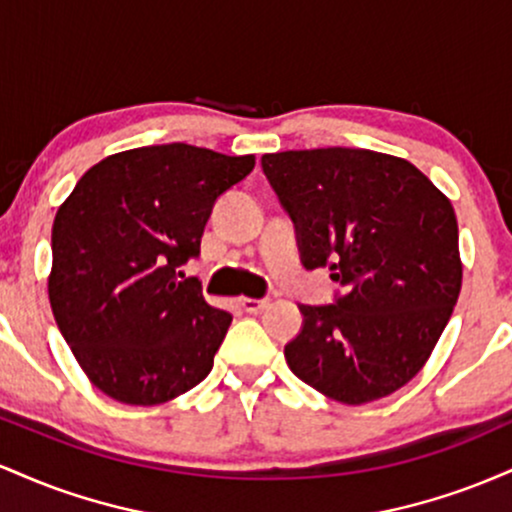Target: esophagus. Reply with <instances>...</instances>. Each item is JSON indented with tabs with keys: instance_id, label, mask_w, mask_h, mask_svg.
Here are the masks:
<instances>
[{
	"instance_id": "esophagus-1",
	"label": "esophagus",
	"mask_w": 512,
	"mask_h": 512,
	"mask_svg": "<svg viewBox=\"0 0 512 512\" xmlns=\"http://www.w3.org/2000/svg\"><path fill=\"white\" fill-rule=\"evenodd\" d=\"M269 305V298H240V308L245 310V313H260Z\"/></svg>"
}]
</instances>
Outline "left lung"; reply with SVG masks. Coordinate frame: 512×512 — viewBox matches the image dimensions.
Segmentation results:
<instances>
[{"label":"left lung","mask_w":512,"mask_h":512,"mask_svg":"<svg viewBox=\"0 0 512 512\" xmlns=\"http://www.w3.org/2000/svg\"><path fill=\"white\" fill-rule=\"evenodd\" d=\"M262 170L303 267H327L342 286L332 303L298 305L286 363L337 402L392 395L424 368L460 296L450 199L409 161L368 149L281 151Z\"/></svg>","instance_id":"8db88e82"}]
</instances>
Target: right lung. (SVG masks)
Masks as SVG:
<instances>
[{
	"label": "right lung",
	"mask_w": 512,
	"mask_h": 512,
	"mask_svg": "<svg viewBox=\"0 0 512 512\" xmlns=\"http://www.w3.org/2000/svg\"><path fill=\"white\" fill-rule=\"evenodd\" d=\"M255 168L190 144L129 149L81 175L52 223V315L91 383L122 404L192 390L214 366L231 313L182 274L211 209Z\"/></svg>",
	"instance_id": "add662e5"
}]
</instances>
